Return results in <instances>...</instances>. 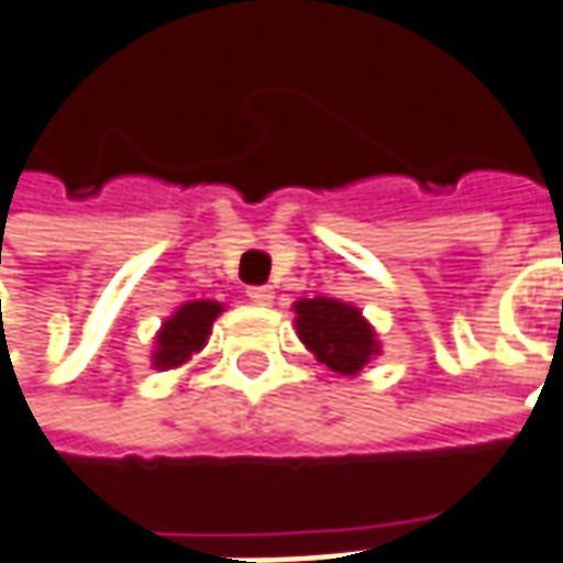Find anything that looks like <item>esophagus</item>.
Returning a JSON list of instances; mask_svg holds the SVG:
<instances>
[{
    "label": "esophagus",
    "instance_id": "1",
    "mask_svg": "<svg viewBox=\"0 0 563 563\" xmlns=\"http://www.w3.org/2000/svg\"><path fill=\"white\" fill-rule=\"evenodd\" d=\"M246 295H250L253 305H271V301H274V289H271V286H250Z\"/></svg>",
    "mask_w": 563,
    "mask_h": 563
}]
</instances>
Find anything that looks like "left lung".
<instances>
[{
  "label": "left lung",
  "instance_id": "left-lung-1",
  "mask_svg": "<svg viewBox=\"0 0 563 563\" xmlns=\"http://www.w3.org/2000/svg\"><path fill=\"white\" fill-rule=\"evenodd\" d=\"M295 332L301 344L317 356V363L329 365L335 375H360L365 365L380 356V341L363 310L338 298H298Z\"/></svg>",
  "mask_w": 563,
  "mask_h": 563
}]
</instances>
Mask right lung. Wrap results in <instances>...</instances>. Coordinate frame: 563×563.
<instances>
[{
    "label": "right lung",
    "instance_id": "right-lung-1",
    "mask_svg": "<svg viewBox=\"0 0 563 563\" xmlns=\"http://www.w3.org/2000/svg\"><path fill=\"white\" fill-rule=\"evenodd\" d=\"M225 310V305L210 301V298H198V301H186L183 308H176L161 322L155 332V350H152V365L158 372H170L186 365L195 353L207 347L210 332H213L216 317Z\"/></svg>",
    "mask_w": 563,
    "mask_h": 563
}]
</instances>
